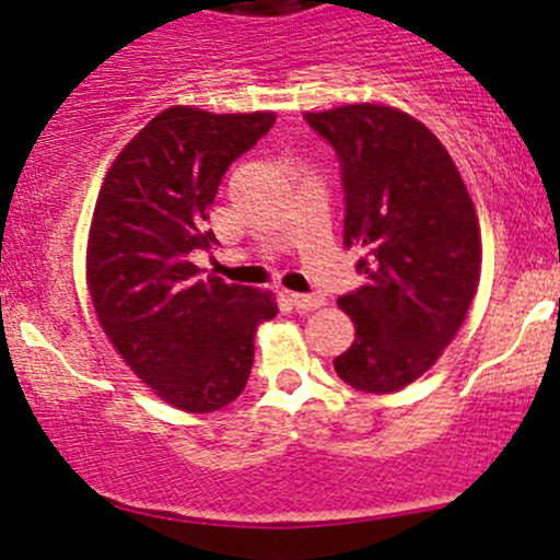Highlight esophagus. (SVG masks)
<instances>
[{
  "instance_id": "obj_1",
  "label": "esophagus",
  "mask_w": 560,
  "mask_h": 560,
  "mask_svg": "<svg viewBox=\"0 0 560 560\" xmlns=\"http://www.w3.org/2000/svg\"><path fill=\"white\" fill-rule=\"evenodd\" d=\"M291 304H293V310H299V312H312V310H319V306H325V299L323 296H306V293H291Z\"/></svg>"
}]
</instances>
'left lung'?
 <instances>
[{
    "instance_id": "1",
    "label": "left lung",
    "mask_w": 560,
    "mask_h": 560,
    "mask_svg": "<svg viewBox=\"0 0 560 560\" xmlns=\"http://www.w3.org/2000/svg\"><path fill=\"white\" fill-rule=\"evenodd\" d=\"M306 121L341 159L343 246L364 250L357 269L368 278L338 299L354 341L332 368L360 392H399L436 364L476 296L474 200L447 148L410 113L351 103Z\"/></svg>"
}]
</instances>
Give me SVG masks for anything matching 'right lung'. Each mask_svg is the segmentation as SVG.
Here are the masks:
<instances>
[{"label": "right lung", "instance_id": "1", "mask_svg": "<svg viewBox=\"0 0 560 560\" xmlns=\"http://www.w3.org/2000/svg\"><path fill=\"white\" fill-rule=\"evenodd\" d=\"M275 113H209L172 105L124 144L94 203L86 288L108 341L131 373L185 412L228 407L246 388L256 328L275 293L200 278L190 261L219 182L254 148Z\"/></svg>", "mask_w": 560, "mask_h": 560}]
</instances>
